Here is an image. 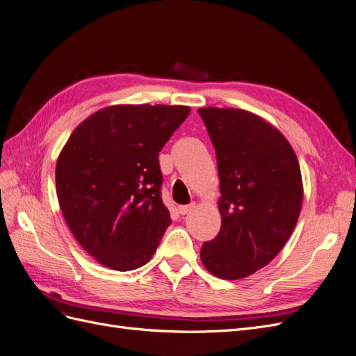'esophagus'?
I'll return each instance as SVG.
<instances>
[{"label": "esophagus", "instance_id": "esophagus-1", "mask_svg": "<svg viewBox=\"0 0 356 356\" xmlns=\"http://www.w3.org/2000/svg\"><path fill=\"white\" fill-rule=\"evenodd\" d=\"M195 209V203H190V204H182V207H178V213L181 215H186L190 211Z\"/></svg>", "mask_w": 356, "mask_h": 356}]
</instances>
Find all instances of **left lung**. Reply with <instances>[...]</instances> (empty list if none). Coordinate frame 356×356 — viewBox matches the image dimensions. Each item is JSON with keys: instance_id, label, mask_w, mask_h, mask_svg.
Returning a JSON list of instances; mask_svg holds the SVG:
<instances>
[{"instance_id": "obj_1", "label": "left lung", "mask_w": 356, "mask_h": 356, "mask_svg": "<svg viewBox=\"0 0 356 356\" xmlns=\"http://www.w3.org/2000/svg\"><path fill=\"white\" fill-rule=\"evenodd\" d=\"M217 154L221 229L200 258L221 279L260 270L282 250L298 220L303 182L293 147L250 111L199 108Z\"/></svg>"}]
</instances>
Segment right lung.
I'll return each instance as SVG.
<instances>
[{"instance_id": "right-lung-1", "label": "right lung", "mask_w": 356, "mask_h": 356, "mask_svg": "<svg viewBox=\"0 0 356 356\" xmlns=\"http://www.w3.org/2000/svg\"><path fill=\"white\" fill-rule=\"evenodd\" d=\"M190 114L182 105H114L71 134L56 163V191L71 233L102 266L149 261L172 222L161 200L159 153Z\"/></svg>"}]
</instances>
